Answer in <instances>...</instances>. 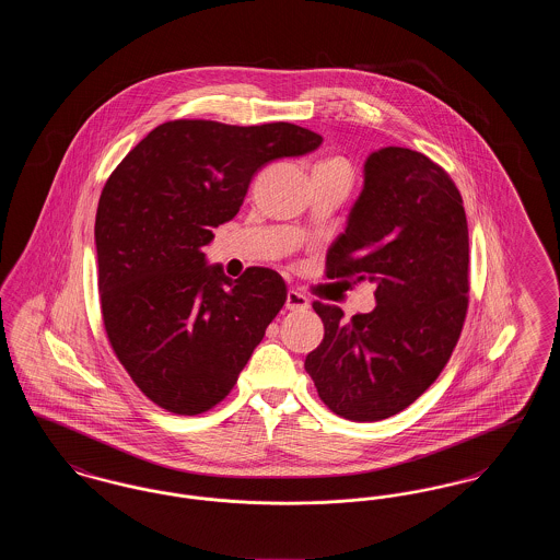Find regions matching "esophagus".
<instances>
[{
    "label": "esophagus",
    "instance_id": "1",
    "mask_svg": "<svg viewBox=\"0 0 560 560\" xmlns=\"http://www.w3.org/2000/svg\"><path fill=\"white\" fill-rule=\"evenodd\" d=\"M308 298L304 295L302 292H298V290H290L288 292V300H285V308L288 311H304V308H308Z\"/></svg>",
    "mask_w": 560,
    "mask_h": 560
}]
</instances>
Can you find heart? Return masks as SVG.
Segmentation results:
<instances>
[{
  "label": "heart",
  "mask_w": 560,
  "mask_h": 560,
  "mask_svg": "<svg viewBox=\"0 0 560 560\" xmlns=\"http://www.w3.org/2000/svg\"><path fill=\"white\" fill-rule=\"evenodd\" d=\"M315 170H340V172H345V174L350 176V163L345 158H340V155H331V158L320 160L315 165Z\"/></svg>",
  "instance_id": "b5f03b06"
}]
</instances>
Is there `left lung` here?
Wrapping results in <instances>:
<instances>
[{
	"instance_id": "obj_1",
	"label": "left lung",
	"mask_w": 560,
	"mask_h": 560,
	"mask_svg": "<svg viewBox=\"0 0 560 560\" xmlns=\"http://www.w3.org/2000/svg\"><path fill=\"white\" fill-rule=\"evenodd\" d=\"M325 277L372 281L377 304L347 319L313 302L325 336L304 368L320 400L352 422L399 413L445 370L468 313V222L452 176L411 149L372 153Z\"/></svg>"
}]
</instances>
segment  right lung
<instances>
[{
    "instance_id": "obj_1",
    "label": "right lung",
    "mask_w": 560,
    "mask_h": 560,
    "mask_svg": "<svg viewBox=\"0 0 560 560\" xmlns=\"http://www.w3.org/2000/svg\"><path fill=\"white\" fill-rule=\"evenodd\" d=\"M320 142L288 121L174 119L108 176L94 224L103 323L124 370L161 409L197 416L226 399L283 308L279 272L249 267L231 281L206 267L203 245L237 215L260 167Z\"/></svg>"
}]
</instances>
